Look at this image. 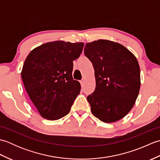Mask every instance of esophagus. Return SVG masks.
<instances>
[{
	"instance_id": "34e87169",
	"label": "esophagus",
	"mask_w": 160,
	"mask_h": 160,
	"mask_svg": "<svg viewBox=\"0 0 160 160\" xmlns=\"http://www.w3.org/2000/svg\"><path fill=\"white\" fill-rule=\"evenodd\" d=\"M80 84H81V85H82V87H83V85H84V80H81L80 81Z\"/></svg>"
}]
</instances>
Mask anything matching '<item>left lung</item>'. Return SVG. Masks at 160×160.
<instances>
[{
    "label": "left lung",
    "instance_id": "1",
    "mask_svg": "<svg viewBox=\"0 0 160 160\" xmlns=\"http://www.w3.org/2000/svg\"><path fill=\"white\" fill-rule=\"evenodd\" d=\"M84 53L96 77V89L87 96L91 112L106 123L120 120L131 110L140 91L137 58L123 45L107 40L87 43Z\"/></svg>",
    "mask_w": 160,
    "mask_h": 160
}]
</instances>
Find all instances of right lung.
Masks as SVG:
<instances>
[{"label":"right lung","mask_w":160,"mask_h":160,"mask_svg":"<svg viewBox=\"0 0 160 160\" xmlns=\"http://www.w3.org/2000/svg\"><path fill=\"white\" fill-rule=\"evenodd\" d=\"M84 43L55 41L36 47L24 62L21 77L30 99L40 115L56 120L69 113L80 93V82L73 79V61Z\"/></svg>","instance_id":"1"}]
</instances>
